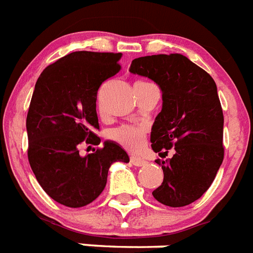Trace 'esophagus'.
I'll return each mask as SVG.
<instances>
[{
  "label": "esophagus",
  "mask_w": 253,
  "mask_h": 253,
  "mask_svg": "<svg viewBox=\"0 0 253 253\" xmlns=\"http://www.w3.org/2000/svg\"><path fill=\"white\" fill-rule=\"evenodd\" d=\"M130 161H131V163H132L133 166H136V167H141V166H145L146 163V161L145 159H143V158H139V157H131L130 158Z\"/></svg>",
  "instance_id": "esophagus-1"
}]
</instances>
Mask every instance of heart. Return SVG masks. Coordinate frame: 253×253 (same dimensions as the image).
I'll use <instances>...</instances> for the list:
<instances>
[{
    "instance_id": "obj_1",
    "label": "heart",
    "mask_w": 253,
    "mask_h": 253,
    "mask_svg": "<svg viewBox=\"0 0 253 253\" xmlns=\"http://www.w3.org/2000/svg\"><path fill=\"white\" fill-rule=\"evenodd\" d=\"M110 137L128 150H137L145 139V128L141 126L125 125L110 131Z\"/></svg>"
}]
</instances>
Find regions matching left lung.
<instances>
[{
    "label": "left lung",
    "mask_w": 253,
    "mask_h": 253,
    "mask_svg": "<svg viewBox=\"0 0 253 253\" xmlns=\"http://www.w3.org/2000/svg\"><path fill=\"white\" fill-rule=\"evenodd\" d=\"M130 72L154 81L162 91V110L150 132L163 182L152 193L165 206L184 207L211 186L224 159V114L215 81L181 54L152 55L132 60Z\"/></svg>",
    "instance_id": "obj_1"
}]
</instances>
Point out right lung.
<instances>
[{"instance_id":"right-lung-1","label":"right lung","mask_w":253,"mask_h":253,"mask_svg":"<svg viewBox=\"0 0 253 253\" xmlns=\"http://www.w3.org/2000/svg\"><path fill=\"white\" fill-rule=\"evenodd\" d=\"M122 54L76 51L48 65L36 82L28 116V159L44 192L78 209L101 194L114 162H130L114 141L82 157L81 144L99 145L97 90L120 72Z\"/></svg>"}]
</instances>
